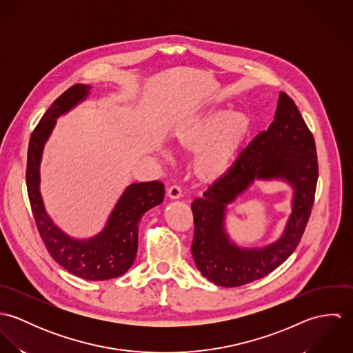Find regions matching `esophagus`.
Here are the masks:
<instances>
[{
    "label": "esophagus",
    "instance_id": "1",
    "mask_svg": "<svg viewBox=\"0 0 353 353\" xmlns=\"http://www.w3.org/2000/svg\"><path fill=\"white\" fill-rule=\"evenodd\" d=\"M167 196H168V199H171V200H178V199H181L182 197V192H181V189L178 188V186H170L168 189H167Z\"/></svg>",
    "mask_w": 353,
    "mask_h": 353
}]
</instances>
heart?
Instances as JSON below:
<instances>
[{
  "label": "heart",
  "mask_w": 353,
  "mask_h": 353,
  "mask_svg": "<svg viewBox=\"0 0 353 353\" xmlns=\"http://www.w3.org/2000/svg\"><path fill=\"white\" fill-rule=\"evenodd\" d=\"M250 133L248 114L216 108L179 125L174 132V144L183 153H196L192 175L201 185H212L231 170Z\"/></svg>",
  "instance_id": "b5f03b06"
}]
</instances>
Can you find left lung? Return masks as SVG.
<instances>
[{
  "instance_id": "left-lung-1",
  "label": "left lung",
  "mask_w": 353,
  "mask_h": 353,
  "mask_svg": "<svg viewBox=\"0 0 353 353\" xmlns=\"http://www.w3.org/2000/svg\"><path fill=\"white\" fill-rule=\"evenodd\" d=\"M318 179L315 141L296 104L280 92L274 119L241 152L231 170L192 203L196 266L216 285L239 287L277 269L295 252L314 203ZM255 180H284L294 190L282 236L262 248H241L226 234V206Z\"/></svg>"
}]
</instances>
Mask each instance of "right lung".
I'll use <instances>...</instances> for the list:
<instances>
[{
	"instance_id": "right-lung-1",
	"label": "right lung",
	"mask_w": 353,
	"mask_h": 353,
	"mask_svg": "<svg viewBox=\"0 0 353 353\" xmlns=\"http://www.w3.org/2000/svg\"><path fill=\"white\" fill-rule=\"evenodd\" d=\"M91 85L76 84L66 90L45 112L31 134L27 157V190L34 219L51 256L76 277L103 281L126 273L134 262L141 216L164 199L159 181L129 185L101 232L88 239H76L54 224L41 194V160L57 118L70 111L90 95Z\"/></svg>"
}]
</instances>
